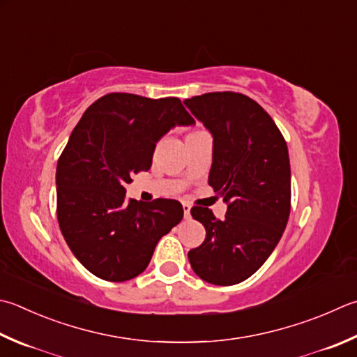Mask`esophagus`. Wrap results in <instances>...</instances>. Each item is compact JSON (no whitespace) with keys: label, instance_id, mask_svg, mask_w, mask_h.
I'll list each match as a JSON object with an SVG mask.
<instances>
[{"label":"esophagus","instance_id":"esophagus-1","mask_svg":"<svg viewBox=\"0 0 357 357\" xmlns=\"http://www.w3.org/2000/svg\"><path fill=\"white\" fill-rule=\"evenodd\" d=\"M183 216L185 219H190L191 218V206L190 205H183Z\"/></svg>","mask_w":357,"mask_h":357}]
</instances>
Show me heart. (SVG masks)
<instances>
[{
  "mask_svg": "<svg viewBox=\"0 0 357 357\" xmlns=\"http://www.w3.org/2000/svg\"><path fill=\"white\" fill-rule=\"evenodd\" d=\"M202 133H205V132H202V130H190L186 133V139H190V138H194V137H197V135H202Z\"/></svg>",
  "mask_w": 357,
  "mask_h": 357,
  "instance_id": "heart-1",
  "label": "heart"
}]
</instances>
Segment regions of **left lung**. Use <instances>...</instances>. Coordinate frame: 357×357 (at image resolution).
<instances>
[{
	"label": "left lung",
	"instance_id": "left-lung-1",
	"mask_svg": "<svg viewBox=\"0 0 357 357\" xmlns=\"http://www.w3.org/2000/svg\"><path fill=\"white\" fill-rule=\"evenodd\" d=\"M213 133L208 183L228 204L224 219L192 206L205 241L188 252L197 277L231 286L258 271L283 236L291 213V165L283 133L262 107L242 93L214 91L185 99Z\"/></svg>",
	"mask_w": 357,
	"mask_h": 357
}]
</instances>
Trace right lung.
<instances>
[{
  "label": "right lung",
  "instance_id": "obj_1",
  "mask_svg": "<svg viewBox=\"0 0 357 357\" xmlns=\"http://www.w3.org/2000/svg\"><path fill=\"white\" fill-rule=\"evenodd\" d=\"M192 123L178 98L109 93L74 127L57 161V220L74 257L98 278L138 277L183 218L178 200L141 204L126 197V185L151 169L155 143L171 127Z\"/></svg>",
  "mask_w": 357,
  "mask_h": 357
}]
</instances>
